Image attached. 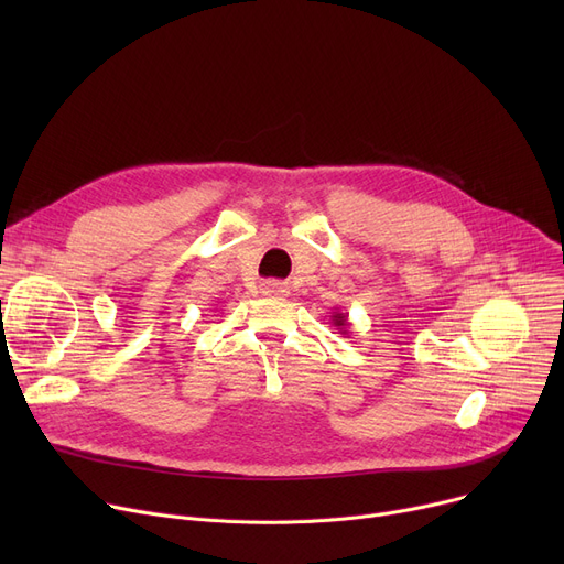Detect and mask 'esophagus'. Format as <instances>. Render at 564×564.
I'll use <instances>...</instances> for the list:
<instances>
[{"mask_svg":"<svg viewBox=\"0 0 564 564\" xmlns=\"http://www.w3.org/2000/svg\"><path fill=\"white\" fill-rule=\"evenodd\" d=\"M262 292L270 294V297H285L288 288H285V283H279V281H267V283H262Z\"/></svg>","mask_w":564,"mask_h":564,"instance_id":"esophagus-1","label":"esophagus"}]
</instances>
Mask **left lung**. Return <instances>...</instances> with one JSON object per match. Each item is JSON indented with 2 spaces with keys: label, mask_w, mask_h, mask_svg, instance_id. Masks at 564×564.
<instances>
[{
  "label": "left lung",
  "mask_w": 564,
  "mask_h": 564,
  "mask_svg": "<svg viewBox=\"0 0 564 564\" xmlns=\"http://www.w3.org/2000/svg\"><path fill=\"white\" fill-rule=\"evenodd\" d=\"M332 322H334V327H336V329H340V334H347V327H349L347 313H343V311H334V313H332Z\"/></svg>",
  "instance_id": "left-lung-1"
}]
</instances>
